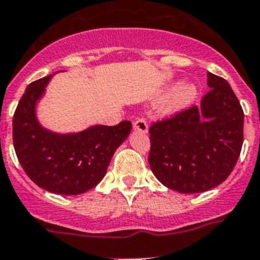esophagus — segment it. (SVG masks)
<instances>
[{"mask_svg": "<svg viewBox=\"0 0 260 260\" xmlns=\"http://www.w3.org/2000/svg\"><path fill=\"white\" fill-rule=\"evenodd\" d=\"M133 129L138 131V132L147 133V131H148V123H147L146 119H143V118H140V119H137L133 123Z\"/></svg>", "mask_w": 260, "mask_h": 260, "instance_id": "1", "label": "esophagus"}]
</instances>
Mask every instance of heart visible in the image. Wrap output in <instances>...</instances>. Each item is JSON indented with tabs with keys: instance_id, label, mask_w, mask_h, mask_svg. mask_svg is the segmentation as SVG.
<instances>
[{
	"instance_id": "b5f03b06",
	"label": "heart",
	"mask_w": 260,
	"mask_h": 260,
	"mask_svg": "<svg viewBox=\"0 0 260 260\" xmlns=\"http://www.w3.org/2000/svg\"><path fill=\"white\" fill-rule=\"evenodd\" d=\"M199 96V88L192 81H183L175 86L162 104V112L166 114L177 113L187 108Z\"/></svg>"
}]
</instances>
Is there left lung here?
Masks as SVG:
<instances>
[{
	"label": "left lung",
	"mask_w": 260,
	"mask_h": 260,
	"mask_svg": "<svg viewBox=\"0 0 260 260\" xmlns=\"http://www.w3.org/2000/svg\"><path fill=\"white\" fill-rule=\"evenodd\" d=\"M210 90L193 106L149 127L148 164L157 180L181 193L211 190L237 165L244 112L226 80L208 73Z\"/></svg>",
	"instance_id": "8db88e82"
}]
</instances>
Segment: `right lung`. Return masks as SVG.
Returning a JSON list of instances; mask_svg holds the SVG:
<instances>
[{
    "label": "right lung",
    "instance_id": "obj_1",
    "mask_svg": "<svg viewBox=\"0 0 260 260\" xmlns=\"http://www.w3.org/2000/svg\"><path fill=\"white\" fill-rule=\"evenodd\" d=\"M54 74L32 81L18 102L12 120L14 147L23 171L39 187L59 195H79L106 176L115 149L129 136L132 123L96 124L65 135L44 128L36 117V104Z\"/></svg>",
    "mask_w": 260,
    "mask_h": 260
}]
</instances>
